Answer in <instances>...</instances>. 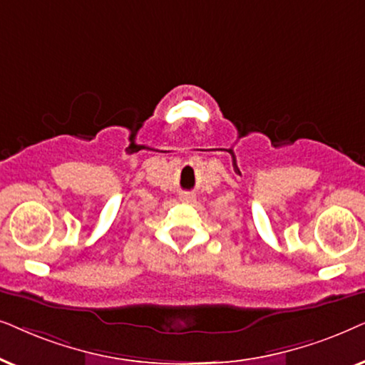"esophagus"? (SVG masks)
Segmentation results:
<instances>
[{"instance_id": "1", "label": "esophagus", "mask_w": 365, "mask_h": 365, "mask_svg": "<svg viewBox=\"0 0 365 365\" xmlns=\"http://www.w3.org/2000/svg\"><path fill=\"white\" fill-rule=\"evenodd\" d=\"M180 200L187 202V203H192V202H195V197L190 195V193H183V195H180Z\"/></svg>"}]
</instances>
